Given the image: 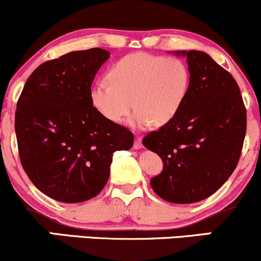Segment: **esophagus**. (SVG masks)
I'll return each instance as SVG.
<instances>
[{"label": "esophagus", "instance_id": "1", "mask_svg": "<svg viewBox=\"0 0 261 261\" xmlns=\"http://www.w3.org/2000/svg\"><path fill=\"white\" fill-rule=\"evenodd\" d=\"M142 147V137L140 136V135H136V137H135V143H134V148L135 149H139Z\"/></svg>", "mask_w": 261, "mask_h": 261}]
</instances>
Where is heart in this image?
Masks as SVG:
<instances>
[{
  "instance_id": "heart-1",
  "label": "heart",
  "mask_w": 261,
  "mask_h": 261,
  "mask_svg": "<svg viewBox=\"0 0 261 261\" xmlns=\"http://www.w3.org/2000/svg\"><path fill=\"white\" fill-rule=\"evenodd\" d=\"M190 70L181 59L135 53L119 60L107 81L92 86L91 101L108 121L118 124L136 110L133 124L163 126L175 118L187 99Z\"/></svg>"
}]
</instances>
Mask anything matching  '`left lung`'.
Instances as JSON below:
<instances>
[{"mask_svg":"<svg viewBox=\"0 0 261 261\" xmlns=\"http://www.w3.org/2000/svg\"><path fill=\"white\" fill-rule=\"evenodd\" d=\"M190 86L180 112L151 131L142 143L163 161V172L151 179L158 196L174 203L201 201L229 178L241 157L247 109L234 77L196 50L181 51Z\"/></svg>","mask_w":261,"mask_h":261,"instance_id":"8db88e82","label":"left lung"}]
</instances>
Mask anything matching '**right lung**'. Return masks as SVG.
<instances>
[{"label":"right lung","instance_id":"obj_1","mask_svg":"<svg viewBox=\"0 0 261 261\" xmlns=\"http://www.w3.org/2000/svg\"><path fill=\"white\" fill-rule=\"evenodd\" d=\"M107 50L72 51L38 66L17 101L14 128L23 169L41 193L82 202L106 187L115 151L134 145L127 127L104 119L91 101Z\"/></svg>","mask_w":261,"mask_h":261}]
</instances>
